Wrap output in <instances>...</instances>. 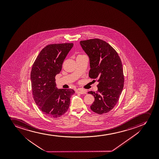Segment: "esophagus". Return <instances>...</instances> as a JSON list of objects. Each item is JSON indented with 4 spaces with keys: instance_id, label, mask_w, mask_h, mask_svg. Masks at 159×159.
Instances as JSON below:
<instances>
[{
    "instance_id": "1",
    "label": "esophagus",
    "mask_w": 159,
    "mask_h": 159,
    "mask_svg": "<svg viewBox=\"0 0 159 159\" xmlns=\"http://www.w3.org/2000/svg\"><path fill=\"white\" fill-rule=\"evenodd\" d=\"M77 93H80V94H86V91H85V90H83V89H76Z\"/></svg>"
}]
</instances>
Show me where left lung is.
<instances>
[{"mask_svg":"<svg viewBox=\"0 0 159 159\" xmlns=\"http://www.w3.org/2000/svg\"><path fill=\"white\" fill-rule=\"evenodd\" d=\"M89 57V77L98 80V91H89L95 100L90 108L99 115L111 110L118 101L124 84L122 62L115 50L106 41L93 39L80 41Z\"/></svg>","mask_w":159,"mask_h":159,"instance_id":"1","label":"left lung"}]
</instances>
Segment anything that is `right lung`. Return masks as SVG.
Returning a JSON list of instances; mask_svg holds the SVG:
<instances>
[{"label":"right lung","instance_id":"right-lung-1","mask_svg":"<svg viewBox=\"0 0 159 159\" xmlns=\"http://www.w3.org/2000/svg\"><path fill=\"white\" fill-rule=\"evenodd\" d=\"M72 43L51 44L44 48L35 60L31 72L33 99L48 117L56 118L66 113L70 99L75 91L58 89L55 76L60 73L62 63L71 48Z\"/></svg>","mask_w":159,"mask_h":159}]
</instances>
